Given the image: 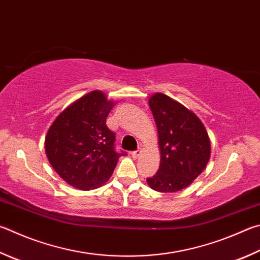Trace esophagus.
Instances as JSON below:
<instances>
[{
	"mask_svg": "<svg viewBox=\"0 0 260 260\" xmlns=\"http://www.w3.org/2000/svg\"><path fill=\"white\" fill-rule=\"evenodd\" d=\"M141 152H142V151H141V149H138V150H135V151H133V152H132V157L133 158H139L140 155H141Z\"/></svg>",
	"mask_w": 260,
	"mask_h": 260,
	"instance_id": "esophagus-1",
	"label": "esophagus"
}]
</instances>
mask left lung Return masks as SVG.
Instances as JSON below:
<instances>
[{"instance_id": "obj_1", "label": "left lung", "mask_w": 260, "mask_h": 260, "mask_svg": "<svg viewBox=\"0 0 260 260\" xmlns=\"http://www.w3.org/2000/svg\"><path fill=\"white\" fill-rule=\"evenodd\" d=\"M149 106L158 129L160 165L155 175L146 182L158 192L181 191L209 161L208 133L192 111L162 93L153 94Z\"/></svg>"}]
</instances>
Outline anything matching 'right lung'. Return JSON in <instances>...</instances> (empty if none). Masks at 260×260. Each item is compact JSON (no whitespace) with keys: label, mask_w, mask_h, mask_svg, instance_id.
I'll list each match as a JSON object with an SVG mask.
<instances>
[{"label":"right lung","mask_w":260,"mask_h":260,"mask_svg":"<svg viewBox=\"0 0 260 260\" xmlns=\"http://www.w3.org/2000/svg\"><path fill=\"white\" fill-rule=\"evenodd\" d=\"M115 103L93 91L61 112L45 138V152L58 175L79 190H94L114 173L125 151L115 150L116 135L106 119Z\"/></svg>","instance_id":"add662e5"}]
</instances>
